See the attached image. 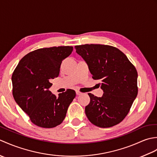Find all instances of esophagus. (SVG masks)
Instances as JSON below:
<instances>
[{
	"label": "esophagus",
	"mask_w": 157,
	"mask_h": 157,
	"mask_svg": "<svg viewBox=\"0 0 157 157\" xmlns=\"http://www.w3.org/2000/svg\"><path fill=\"white\" fill-rule=\"evenodd\" d=\"M76 94H77V95H78V96H79V95H82V93L81 92H79V91H78V90H77V91H76Z\"/></svg>",
	"instance_id": "esophagus-1"
}]
</instances>
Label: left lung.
<instances>
[{
    "label": "left lung",
    "mask_w": 157,
    "mask_h": 157,
    "mask_svg": "<svg viewBox=\"0 0 157 157\" xmlns=\"http://www.w3.org/2000/svg\"><path fill=\"white\" fill-rule=\"evenodd\" d=\"M76 52L88 65L92 78L101 82L102 97L90 98L85 113L89 121L100 128L113 127L128 114L138 94V73L124 53L102 44L75 46Z\"/></svg>",
    "instance_id": "obj_1"
}]
</instances>
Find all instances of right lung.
<instances>
[{
  "mask_svg": "<svg viewBox=\"0 0 157 157\" xmlns=\"http://www.w3.org/2000/svg\"><path fill=\"white\" fill-rule=\"evenodd\" d=\"M73 46L35 50L23 56L13 73V95L15 102L36 125L52 128L64 120L75 92L68 89L56 96L49 90L51 80L57 78L63 60Z\"/></svg>",
  "mask_w": 157,
  "mask_h": 157,
  "instance_id": "obj_1",
  "label": "right lung"
}]
</instances>
